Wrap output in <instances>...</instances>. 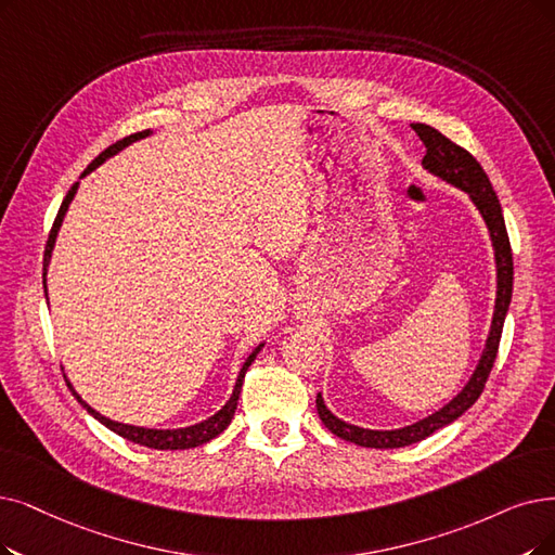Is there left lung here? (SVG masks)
I'll list each match as a JSON object with an SVG mask.
<instances>
[{"instance_id":"left-lung-1","label":"left lung","mask_w":555,"mask_h":555,"mask_svg":"<svg viewBox=\"0 0 555 555\" xmlns=\"http://www.w3.org/2000/svg\"><path fill=\"white\" fill-rule=\"evenodd\" d=\"M412 129L426 145V157H424V162H421L424 164V168L428 172L437 175L439 180H444L467 193L469 201L480 211L485 225H487V232H490L492 248H494V261H496L494 317H492L490 335H487L482 354H480L476 371L472 373L469 383L462 387V391L453 398V401H449L441 410L428 414L426 418L416 421V424H412V426L396 428V430H369V428L352 426L327 410L321 393L317 396V410H319V416L325 424V428L332 435H337L346 441H352V444L366 447V449H401V447L416 444V441L430 437L435 430L453 424L455 418H460L478 401V396L482 393L485 383H487V378H490V371L494 366L501 332H503V321L507 314L509 298H513V250H509V238L505 232L501 203L490 184V177L485 175L480 164L472 157L467 150L455 145L451 139H447L435 127L424 125V122H412Z\"/></svg>"}]
</instances>
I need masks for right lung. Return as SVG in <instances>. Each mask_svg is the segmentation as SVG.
<instances>
[{
	"label": "right lung",
	"instance_id": "obj_1",
	"mask_svg": "<svg viewBox=\"0 0 555 555\" xmlns=\"http://www.w3.org/2000/svg\"><path fill=\"white\" fill-rule=\"evenodd\" d=\"M150 134H152V131L145 129V131H139V134H131V137H127V139L114 143L111 147H106V150L100 154V157L83 170V175L95 170L102 162H106L108 157H114V154L120 152L122 147L131 145L134 141H141V139H145V137H150ZM77 189H79V182H75L73 189L68 191V195H65V201H63V205H61V209H59V214H56L54 225H52V232H50V238H48V246H46V261H42V263H46V266H42V269H46V275H48V266H50L52 250H54V243H56V234H59L61 223H63V216H65V211H68V207H70V203H73V197H75ZM46 296H48V286H46ZM261 348H263V344H259V346L248 354V360L243 362V366H241V371H238L236 385H234V391H232V396H230V401H228L223 408H220L214 416L201 421V424H195V426H186V428L157 430V428H141V426L118 424V421H111L108 416L95 412L91 405H88V403L83 401V398L75 391V387H73L70 380H65V383H68L70 391L75 393V398L81 403V408H83L88 414H91V416H95V418L100 421V424L106 426L108 430H114L116 435H120V437H125V439H129V441H134V444L147 447V449H157V451H184V449H195V447H201V444H207L209 439L218 437L220 433H223V430L230 426V421H232L234 410H236V403H238V393H241L243 378H246V371H248V366L255 362L257 352H259Z\"/></svg>",
	"mask_w": 555,
	"mask_h": 555
}]
</instances>
